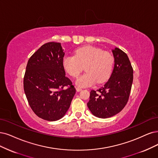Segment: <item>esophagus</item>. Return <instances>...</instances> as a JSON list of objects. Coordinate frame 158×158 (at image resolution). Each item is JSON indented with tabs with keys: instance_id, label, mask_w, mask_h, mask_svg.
I'll use <instances>...</instances> for the list:
<instances>
[{
	"instance_id": "1",
	"label": "esophagus",
	"mask_w": 158,
	"mask_h": 158,
	"mask_svg": "<svg viewBox=\"0 0 158 158\" xmlns=\"http://www.w3.org/2000/svg\"><path fill=\"white\" fill-rule=\"evenodd\" d=\"M76 90L77 92H80L81 90H82V89L80 88V87H77V88H76Z\"/></svg>"
}]
</instances>
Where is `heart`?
I'll list each match as a JSON object with an SVG mask.
<instances>
[{"label":"heart","mask_w":158,"mask_h":158,"mask_svg":"<svg viewBox=\"0 0 158 158\" xmlns=\"http://www.w3.org/2000/svg\"><path fill=\"white\" fill-rule=\"evenodd\" d=\"M114 57L109 51L94 46H85L75 50V56L63 58L64 70L72 77H77L85 68V73L76 81L81 87L89 86L96 81L102 83L107 81L112 73Z\"/></svg>","instance_id":"b5f03b06"}]
</instances>
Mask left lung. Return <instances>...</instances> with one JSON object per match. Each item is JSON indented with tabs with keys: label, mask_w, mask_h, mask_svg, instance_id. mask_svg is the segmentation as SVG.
I'll return each instance as SVG.
<instances>
[{
	"label": "left lung",
	"mask_w": 158,
	"mask_h": 158,
	"mask_svg": "<svg viewBox=\"0 0 158 158\" xmlns=\"http://www.w3.org/2000/svg\"><path fill=\"white\" fill-rule=\"evenodd\" d=\"M114 66L107 82L97 90L90 91L87 106L94 116L107 118L124 109L129 100L133 70L126 52L116 48L113 51Z\"/></svg>",
	"instance_id": "1"
}]
</instances>
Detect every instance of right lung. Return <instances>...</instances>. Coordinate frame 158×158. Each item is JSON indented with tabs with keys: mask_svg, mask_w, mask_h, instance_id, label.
Instances as JSON below:
<instances>
[{
	"mask_svg": "<svg viewBox=\"0 0 158 158\" xmlns=\"http://www.w3.org/2000/svg\"><path fill=\"white\" fill-rule=\"evenodd\" d=\"M60 43L48 42L29 58L23 87L29 106L38 117L48 121L60 119L75 94L72 82L66 77Z\"/></svg>",
	"mask_w": 158,
	"mask_h": 158,
	"instance_id": "add662e5",
	"label": "right lung"
}]
</instances>
